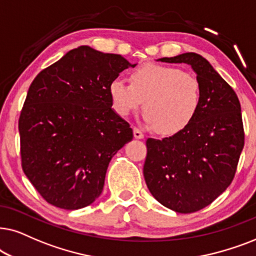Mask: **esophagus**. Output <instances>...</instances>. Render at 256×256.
<instances>
[{"label": "esophagus", "instance_id": "34e87169", "mask_svg": "<svg viewBox=\"0 0 256 256\" xmlns=\"http://www.w3.org/2000/svg\"><path fill=\"white\" fill-rule=\"evenodd\" d=\"M134 138H137V139H142L145 137V134H142V132L139 130L138 128H134Z\"/></svg>", "mask_w": 256, "mask_h": 256}]
</instances>
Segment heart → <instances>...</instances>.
Instances as JSON below:
<instances>
[{
    "label": "heart",
    "instance_id": "heart-1",
    "mask_svg": "<svg viewBox=\"0 0 256 256\" xmlns=\"http://www.w3.org/2000/svg\"><path fill=\"white\" fill-rule=\"evenodd\" d=\"M130 82L116 78L108 86L116 112L128 117L144 104V120L164 134L182 131L202 104L199 78L176 66L144 64L132 70Z\"/></svg>",
    "mask_w": 256,
    "mask_h": 256
}]
</instances>
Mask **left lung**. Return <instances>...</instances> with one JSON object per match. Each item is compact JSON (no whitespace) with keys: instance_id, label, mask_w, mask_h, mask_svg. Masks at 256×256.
<instances>
[{"instance_id":"1","label":"left lung","mask_w":256,"mask_h":256,"mask_svg":"<svg viewBox=\"0 0 256 256\" xmlns=\"http://www.w3.org/2000/svg\"><path fill=\"white\" fill-rule=\"evenodd\" d=\"M186 63L202 84V104L187 128L162 140H146L144 178L158 202L178 213H193L212 204L234 179L244 132L235 91L200 54L160 58Z\"/></svg>"}]
</instances>
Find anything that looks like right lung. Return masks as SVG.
I'll list each match as a JSON object with an SVG mask.
<instances>
[{"instance_id":"right-lung-1","label":"right lung","mask_w":256,"mask_h":256,"mask_svg":"<svg viewBox=\"0 0 256 256\" xmlns=\"http://www.w3.org/2000/svg\"><path fill=\"white\" fill-rule=\"evenodd\" d=\"M134 66L82 46L32 80L18 119L21 165L51 205L78 210L100 196L111 158L134 138L108 86Z\"/></svg>"}]
</instances>
